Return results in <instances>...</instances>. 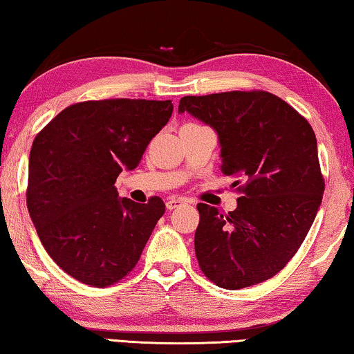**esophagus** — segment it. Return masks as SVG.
Masks as SVG:
<instances>
[{"label":"esophagus","instance_id":"34e87169","mask_svg":"<svg viewBox=\"0 0 354 354\" xmlns=\"http://www.w3.org/2000/svg\"><path fill=\"white\" fill-rule=\"evenodd\" d=\"M183 203H185V199L183 198H169L166 201V207L169 209V211H172V209L182 206Z\"/></svg>","mask_w":354,"mask_h":354}]
</instances>
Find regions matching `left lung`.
<instances>
[{
	"label": "left lung",
	"mask_w": 354,
	"mask_h": 354,
	"mask_svg": "<svg viewBox=\"0 0 354 354\" xmlns=\"http://www.w3.org/2000/svg\"><path fill=\"white\" fill-rule=\"evenodd\" d=\"M188 111L214 127L222 172L236 178V211L199 203L194 252L218 288L263 283L288 265L304 243L324 193L313 127L299 111L265 91L182 97Z\"/></svg>",
	"instance_id": "8db88e82"
}]
</instances>
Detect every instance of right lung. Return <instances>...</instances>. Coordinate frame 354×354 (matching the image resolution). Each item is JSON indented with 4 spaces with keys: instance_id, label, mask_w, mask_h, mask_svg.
I'll use <instances>...</instances> for the list:
<instances>
[{
    "instance_id": "obj_1",
    "label": "right lung",
    "mask_w": 354,
    "mask_h": 354,
    "mask_svg": "<svg viewBox=\"0 0 354 354\" xmlns=\"http://www.w3.org/2000/svg\"><path fill=\"white\" fill-rule=\"evenodd\" d=\"M171 100L105 99L66 106L35 137L27 207L49 257L81 283L106 288L139 262L166 211L118 198L115 182L139 166L167 124Z\"/></svg>"
}]
</instances>
